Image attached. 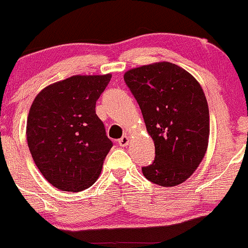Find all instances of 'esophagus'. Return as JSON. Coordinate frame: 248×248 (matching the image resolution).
<instances>
[{"mask_svg": "<svg viewBox=\"0 0 248 248\" xmlns=\"http://www.w3.org/2000/svg\"><path fill=\"white\" fill-rule=\"evenodd\" d=\"M128 142H130V138H128L127 136H124L122 137L120 140H118V144H120L121 147H126Z\"/></svg>", "mask_w": 248, "mask_h": 248, "instance_id": "1", "label": "esophagus"}]
</instances>
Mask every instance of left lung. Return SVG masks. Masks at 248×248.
<instances>
[{
  "instance_id": "obj_1",
  "label": "left lung",
  "mask_w": 248,
  "mask_h": 248,
  "mask_svg": "<svg viewBox=\"0 0 248 248\" xmlns=\"http://www.w3.org/2000/svg\"><path fill=\"white\" fill-rule=\"evenodd\" d=\"M124 81L155 143V159L142 167L143 175L162 187L185 182L204 158L210 137L208 105L201 84L167 61L128 70Z\"/></svg>"
}]
</instances>
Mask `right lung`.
Instances as JSON below:
<instances>
[{
  "instance_id": "right-lung-1",
  "label": "right lung",
  "mask_w": 248,
  "mask_h": 248,
  "mask_svg": "<svg viewBox=\"0 0 248 248\" xmlns=\"http://www.w3.org/2000/svg\"><path fill=\"white\" fill-rule=\"evenodd\" d=\"M111 75H76L36 95L27 118V143L37 169L53 187L82 191L101 173L112 147L95 102Z\"/></svg>"
}]
</instances>
